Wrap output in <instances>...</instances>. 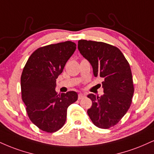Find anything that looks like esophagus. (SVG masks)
<instances>
[{
	"label": "esophagus",
	"mask_w": 154,
	"mask_h": 154,
	"mask_svg": "<svg viewBox=\"0 0 154 154\" xmlns=\"http://www.w3.org/2000/svg\"><path fill=\"white\" fill-rule=\"evenodd\" d=\"M85 97V94H82V93H79L78 95V99L79 100H81L82 99V98H84Z\"/></svg>",
	"instance_id": "esophagus-1"
}]
</instances>
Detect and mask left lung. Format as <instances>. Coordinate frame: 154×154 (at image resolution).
I'll use <instances>...</instances> for the list:
<instances>
[{"label": "left lung", "instance_id": "left-lung-1", "mask_svg": "<svg viewBox=\"0 0 154 154\" xmlns=\"http://www.w3.org/2000/svg\"><path fill=\"white\" fill-rule=\"evenodd\" d=\"M78 49L91 64L95 77L104 79L103 95H88L92 102L88 114L97 127L110 128L121 120L132 103L134 88L129 63L118 48L104 42L79 40Z\"/></svg>", "mask_w": 154, "mask_h": 154}]
</instances>
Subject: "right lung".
Instances as JSON below:
<instances>
[{
	"instance_id": "1",
	"label": "right lung",
	"mask_w": 154,
	"mask_h": 154,
	"mask_svg": "<svg viewBox=\"0 0 154 154\" xmlns=\"http://www.w3.org/2000/svg\"><path fill=\"white\" fill-rule=\"evenodd\" d=\"M76 49L72 42L50 44L31 54L21 77V97L29 119L42 131L54 133L66 122L67 108L77 100V93L58 95L56 80Z\"/></svg>"
}]
</instances>
